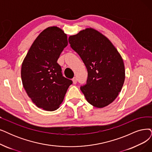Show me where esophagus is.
<instances>
[{"mask_svg": "<svg viewBox=\"0 0 152 152\" xmlns=\"http://www.w3.org/2000/svg\"><path fill=\"white\" fill-rule=\"evenodd\" d=\"M72 81H73V83H74V84H76L77 83V78L76 77H74L72 78Z\"/></svg>", "mask_w": 152, "mask_h": 152, "instance_id": "obj_1", "label": "esophagus"}]
</instances>
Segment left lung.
<instances>
[{
  "label": "left lung",
  "mask_w": 152,
  "mask_h": 152,
  "mask_svg": "<svg viewBox=\"0 0 152 152\" xmlns=\"http://www.w3.org/2000/svg\"><path fill=\"white\" fill-rule=\"evenodd\" d=\"M69 42L87 69V84L80 87L87 101L96 108L110 104L121 92L125 78L124 60L117 48L92 28L70 35Z\"/></svg>",
  "instance_id": "1"
}]
</instances>
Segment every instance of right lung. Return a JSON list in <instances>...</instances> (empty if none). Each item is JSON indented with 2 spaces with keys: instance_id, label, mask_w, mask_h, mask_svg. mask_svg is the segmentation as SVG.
<instances>
[{
  "instance_id": "add662e5",
  "label": "right lung",
  "mask_w": 152,
  "mask_h": 152,
  "mask_svg": "<svg viewBox=\"0 0 152 152\" xmlns=\"http://www.w3.org/2000/svg\"><path fill=\"white\" fill-rule=\"evenodd\" d=\"M67 45V36L61 28L47 27L34 40L22 62L23 87L34 104L44 110L58 109L72 83L62 75L57 62Z\"/></svg>"
}]
</instances>
